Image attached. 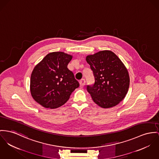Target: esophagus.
<instances>
[{
  "label": "esophagus",
  "instance_id": "34e87169",
  "mask_svg": "<svg viewBox=\"0 0 159 159\" xmlns=\"http://www.w3.org/2000/svg\"><path fill=\"white\" fill-rule=\"evenodd\" d=\"M79 84H80V88H83L85 85V80L84 79H81L80 81H79Z\"/></svg>",
  "mask_w": 159,
  "mask_h": 159
}]
</instances>
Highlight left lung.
I'll return each mask as SVG.
<instances>
[{"instance_id": "8db88e82", "label": "left lung", "mask_w": 159, "mask_h": 159, "mask_svg": "<svg viewBox=\"0 0 159 159\" xmlns=\"http://www.w3.org/2000/svg\"><path fill=\"white\" fill-rule=\"evenodd\" d=\"M94 76V83L86 89L93 100L103 108L117 105L125 98L129 86L127 68L117 56L103 50L86 57Z\"/></svg>"}]
</instances>
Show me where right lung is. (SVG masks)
<instances>
[{"label":"right lung","mask_w":159,"mask_h":159,"mask_svg":"<svg viewBox=\"0 0 159 159\" xmlns=\"http://www.w3.org/2000/svg\"><path fill=\"white\" fill-rule=\"evenodd\" d=\"M73 56L64 52L48 54L34 66L30 79V93L39 104L55 109L64 105L79 86L67 68Z\"/></svg>","instance_id":"right-lung-1"}]
</instances>
